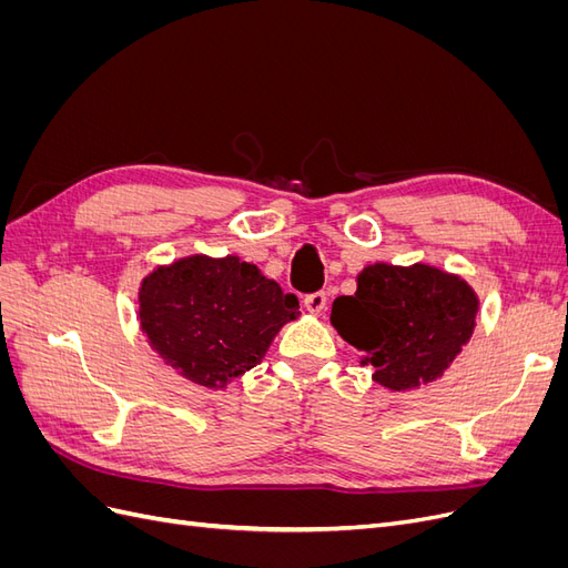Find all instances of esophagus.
Here are the masks:
<instances>
[{"mask_svg": "<svg viewBox=\"0 0 568 568\" xmlns=\"http://www.w3.org/2000/svg\"><path fill=\"white\" fill-rule=\"evenodd\" d=\"M303 305H305L307 313L317 315V313H322L324 307H326V294H324V291H315V294H307L303 298Z\"/></svg>", "mask_w": 568, "mask_h": 568, "instance_id": "1", "label": "esophagus"}]
</instances>
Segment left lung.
<instances>
[{"mask_svg":"<svg viewBox=\"0 0 568 568\" xmlns=\"http://www.w3.org/2000/svg\"><path fill=\"white\" fill-rule=\"evenodd\" d=\"M474 288L432 265L376 263L357 274L355 296H338L332 324L372 365V379L409 390L438 379L471 338Z\"/></svg>","mask_w":568,"mask_h":568,"instance_id":"obj_1","label":"left lung"}]
</instances>
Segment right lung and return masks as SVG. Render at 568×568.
Wrapping results in <instances>:
<instances>
[{
  "mask_svg": "<svg viewBox=\"0 0 568 568\" xmlns=\"http://www.w3.org/2000/svg\"><path fill=\"white\" fill-rule=\"evenodd\" d=\"M298 298L236 255H189L153 270L140 288L151 348L184 379L222 388L261 363Z\"/></svg>",
  "mask_w": 568,
  "mask_h": 568,
  "instance_id": "right-lung-1",
  "label": "right lung"
}]
</instances>
